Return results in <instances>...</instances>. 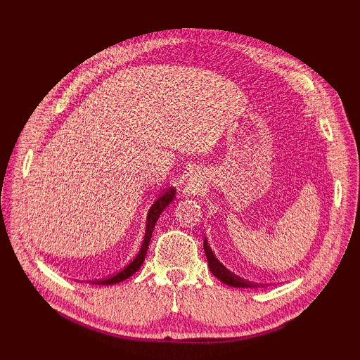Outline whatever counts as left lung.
Listing matches in <instances>:
<instances>
[{
    "label": "left lung",
    "mask_w": 360,
    "mask_h": 360,
    "mask_svg": "<svg viewBox=\"0 0 360 360\" xmlns=\"http://www.w3.org/2000/svg\"><path fill=\"white\" fill-rule=\"evenodd\" d=\"M204 250H205V257H207L210 271H212V274L215 275L218 280H221L223 283H226V285L233 286V288H257L255 283H250V281L243 280L240 277H236V275L232 274L231 271H227L226 267L218 262L217 257L213 255V252H212V249L209 246V243L205 241V240H204Z\"/></svg>",
    "instance_id": "obj_1"
}]
</instances>
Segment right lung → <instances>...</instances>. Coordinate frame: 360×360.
<instances>
[{"label":"right lung","instance_id":"right-lung-1","mask_svg":"<svg viewBox=\"0 0 360 360\" xmlns=\"http://www.w3.org/2000/svg\"><path fill=\"white\" fill-rule=\"evenodd\" d=\"M174 193H176L174 188L165 190V192H164L162 195H159V198L155 201V204L151 205V209H150V212H148V217H147V229H145L143 243H142V246H141L139 254H137V255L133 258V262L129 263V264H127V266L124 267V269L119 271L117 274L111 275V277H108V278L93 281V285H116V283H120V281L127 280L128 277H131V275H133L134 272L139 271V267L142 266L143 259H145V255H147L148 244H150L151 235H153V229H155V224H156L158 218L160 217V213H162L164 209L167 207V205L173 201Z\"/></svg>","mask_w":360,"mask_h":360}]
</instances>
